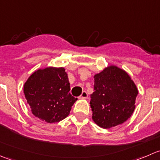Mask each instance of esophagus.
Listing matches in <instances>:
<instances>
[{
    "label": "esophagus",
    "mask_w": 160,
    "mask_h": 160,
    "mask_svg": "<svg viewBox=\"0 0 160 160\" xmlns=\"http://www.w3.org/2000/svg\"><path fill=\"white\" fill-rule=\"evenodd\" d=\"M88 93H87L86 91H83L82 92L81 95L80 96V99H87V98H88Z\"/></svg>",
    "instance_id": "obj_1"
}]
</instances>
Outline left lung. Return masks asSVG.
<instances>
[{
  "label": "left lung",
  "instance_id": "8db88e82",
  "mask_svg": "<svg viewBox=\"0 0 160 160\" xmlns=\"http://www.w3.org/2000/svg\"><path fill=\"white\" fill-rule=\"evenodd\" d=\"M90 94L92 119L103 128L126 122L135 108L138 91L130 76L116 66H110L94 75Z\"/></svg>",
  "mask_w": 160,
  "mask_h": 160
}]
</instances>
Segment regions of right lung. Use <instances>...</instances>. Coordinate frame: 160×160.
Returning <instances> with one entry per match:
<instances>
[{
    "label": "right lung",
    "mask_w": 160,
    "mask_h": 160,
    "mask_svg": "<svg viewBox=\"0 0 160 160\" xmlns=\"http://www.w3.org/2000/svg\"><path fill=\"white\" fill-rule=\"evenodd\" d=\"M68 76L63 67L35 71L24 84V93L32 113L47 123L63 120L77 100L70 93Z\"/></svg>",
    "instance_id": "obj_1"
}]
</instances>
